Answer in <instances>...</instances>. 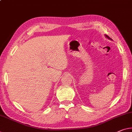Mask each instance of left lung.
Returning <instances> with one entry per match:
<instances>
[{
	"label": "left lung",
	"instance_id": "8db88e82",
	"mask_svg": "<svg viewBox=\"0 0 132 132\" xmlns=\"http://www.w3.org/2000/svg\"><path fill=\"white\" fill-rule=\"evenodd\" d=\"M106 37H108V39H110V40H112V39H111V38H110V37H109L108 36H107V35H106Z\"/></svg>",
	"mask_w": 132,
	"mask_h": 132
}]
</instances>
